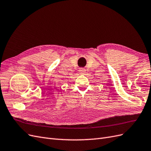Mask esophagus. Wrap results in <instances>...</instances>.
Masks as SVG:
<instances>
[{"label": "esophagus", "instance_id": "esophagus-1", "mask_svg": "<svg viewBox=\"0 0 151 151\" xmlns=\"http://www.w3.org/2000/svg\"><path fill=\"white\" fill-rule=\"evenodd\" d=\"M79 72H80V74H85L86 73V70L84 68H79Z\"/></svg>", "mask_w": 151, "mask_h": 151}]
</instances>
